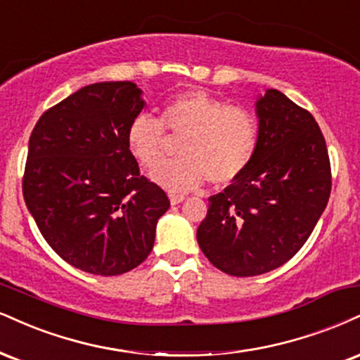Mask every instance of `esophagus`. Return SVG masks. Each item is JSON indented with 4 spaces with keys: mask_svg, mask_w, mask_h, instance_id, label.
I'll return each instance as SVG.
<instances>
[{
    "mask_svg": "<svg viewBox=\"0 0 360 360\" xmlns=\"http://www.w3.org/2000/svg\"><path fill=\"white\" fill-rule=\"evenodd\" d=\"M169 199H171V205L176 206V205H179V202L184 201V196H183V194L171 193V194H169Z\"/></svg>",
    "mask_w": 360,
    "mask_h": 360,
    "instance_id": "1",
    "label": "esophagus"
}]
</instances>
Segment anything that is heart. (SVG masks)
Listing matches in <instances>:
<instances>
[{"instance_id":"heart-1","label":"heart","mask_w":360,"mask_h":360,"mask_svg":"<svg viewBox=\"0 0 360 360\" xmlns=\"http://www.w3.org/2000/svg\"><path fill=\"white\" fill-rule=\"evenodd\" d=\"M181 135L180 158L150 172V179L171 193H186L202 181L226 186L253 162L259 125L253 112L229 105L202 90H189L162 105L159 119L142 112L127 127V147L142 166L154 167L162 158L165 131Z\"/></svg>"}]
</instances>
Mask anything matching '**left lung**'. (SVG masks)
<instances>
[{
  "label": "left lung",
  "mask_w": 360,
  "mask_h": 360,
  "mask_svg": "<svg viewBox=\"0 0 360 360\" xmlns=\"http://www.w3.org/2000/svg\"><path fill=\"white\" fill-rule=\"evenodd\" d=\"M259 142L250 167L210 196L198 243L218 270L266 274L297 255L326 210L330 161L319 124L280 90L257 101Z\"/></svg>",
  "instance_id": "1"
}]
</instances>
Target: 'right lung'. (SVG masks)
Returning a JSON list of instances; mask_svg holds the SVG:
<instances>
[{"label": "right lung", "instance_id": "add662e5", "mask_svg": "<svg viewBox=\"0 0 360 360\" xmlns=\"http://www.w3.org/2000/svg\"><path fill=\"white\" fill-rule=\"evenodd\" d=\"M141 94L132 82L86 85L46 110L30 136L25 202L51 250L86 274L141 265L171 205L127 147Z\"/></svg>", "mask_w": 360, "mask_h": 360}]
</instances>
